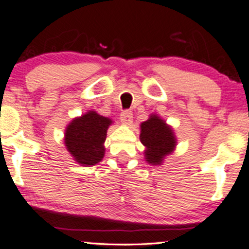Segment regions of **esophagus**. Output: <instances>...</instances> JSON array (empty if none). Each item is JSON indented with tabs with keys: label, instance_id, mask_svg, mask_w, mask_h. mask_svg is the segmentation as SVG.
<instances>
[{
	"label": "esophagus",
	"instance_id": "obj_1",
	"mask_svg": "<svg viewBox=\"0 0 249 249\" xmlns=\"http://www.w3.org/2000/svg\"><path fill=\"white\" fill-rule=\"evenodd\" d=\"M132 118H133V114H132L130 110H125V111L122 112L121 121L123 124H131Z\"/></svg>",
	"mask_w": 249,
	"mask_h": 249
}]
</instances>
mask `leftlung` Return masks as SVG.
<instances>
[{
    "mask_svg": "<svg viewBox=\"0 0 249 249\" xmlns=\"http://www.w3.org/2000/svg\"><path fill=\"white\" fill-rule=\"evenodd\" d=\"M140 141L146 147V161L152 165L162 164L164 157L174 152L177 144L172 127L154 114L141 123Z\"/></svg>",
    "mask_w": 249,
    "mask_h": 249,
    "instance_id": "obj_1",
    "label": "left lung"
}]
</instances>
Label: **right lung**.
Returning a JSON list of instances; mask_svg holds the SVG:
<instances>
[{
	"label": "right lung",
	"mask_w": 249,
	"mask_h": 249,
	"mask_svg": "<svg viewBox=\"0 0 249 249\" xmlns=\"http://www.w3.org/2000/svg\"><path fill=\"white\" fill-rule=\"evenodd\" d=\"M112 121L96 111L72 119L67 126L64 143L75 162L81 165H95L105 156L107 130Z\"/></svg>",
	"instance_id": "right-lung-1"
}]
</instances>
